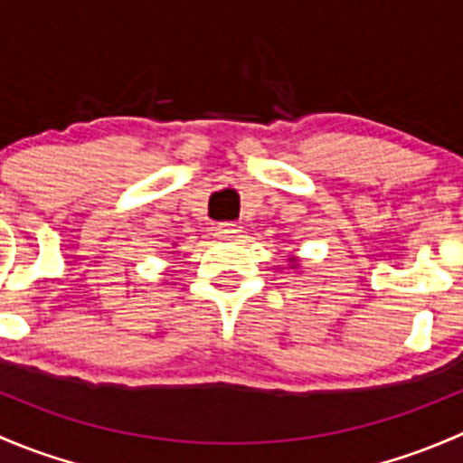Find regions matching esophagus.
I'll return each mask as SVG.
<instances>
[{"label": "esophagus", "instance_id": "1", "mask_svg": "<svg viewBox=\"0 0 463 463\" xmlns=\"http://www.w3.org/2000/svg\"><path fill=\"white\" fill-rule=\"evenodd\" d=\"M237 232H240V228H237V223L232 222H222L214 226V235H217L219 240H232Z\"/></svg>", "mask_w": 463, "mask_h": 463}]
</instances>
